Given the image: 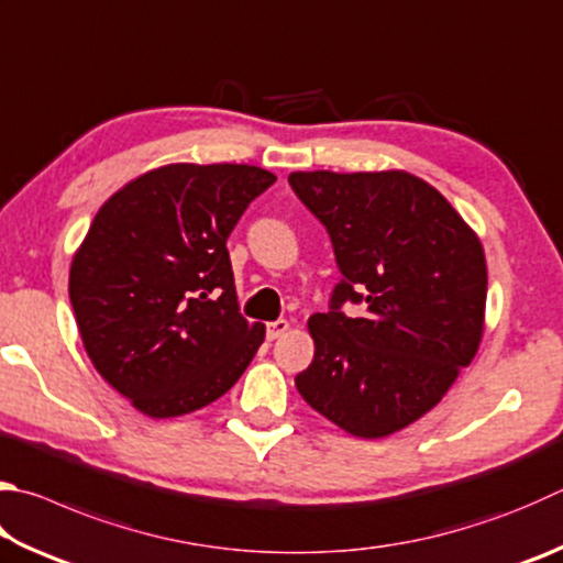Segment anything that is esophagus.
<instances>
[{
    "label": "esophagus",
    "instance_id": "obj_1",
    "mask_svg": "<svg viewBox=\"0 0 563 563\" xmlns=\"http://www.w3.org/2000/svg\"><path fill=\"white\" fill-rule=\"evenodd\" d=\"M290 330V322L288 320H275V322H268V330H265V334H268V340H278V336H283L285 332Z\"/></svg>",
    "mask_w": 563,
    "mask_h": 563
}]
</instances>
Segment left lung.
Returning a JSON list of instances; mask_svg holds the SVG:
<instances>
[{"mask_svg":"<svg viewBox=\"0 0 563 563\" xmlns=\"http://www.w3.org/2000/svg\"><path fill=\"white\" fill-rule=\"evenodd\" d=\"M292 191L330 233L342 283L308 320L312 364L300 396L356 438L411 426L475 360L485 332L487 261L441 191L404 169L292 172ZM364 301L360 318L339 312Z\"/></svg>","mask_w":563,"mask_h":563,"instance_id":"obj_1","label":"left lung"}]
</instances>
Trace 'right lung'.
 <instances>
[{"instance_id":"right-lung-1","label":"right lung","mask_w":563,"mask_h":563,"mask_svg":"<svg viewBox=\"0 0 563 563\" xmlns=\"http://www.w3.org/2000/svg\"><path fill=\"white\" fill-rule=\"evenodd\" d=\"M275 181L251 165L177 162L128 181L74 253L68 295L96 372L150 418L221 398L265 340L239 312L227 251Z\"/></svg>"}]
</instances>
